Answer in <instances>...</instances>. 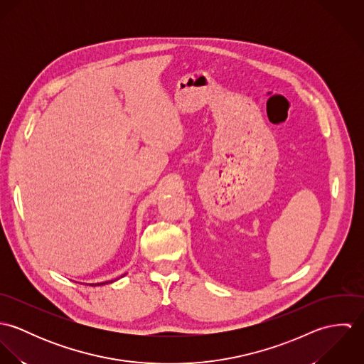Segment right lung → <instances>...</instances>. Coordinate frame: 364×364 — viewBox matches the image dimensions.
I'll list each match as a JSON object with an SVG mask.
<instances>
[{"label": "right lung", "mask_w": 364, "mask_h": 364, "mask_svg": "<svg viewBox=\"0 0 364 364\" xmlns=\"http://www.w3.org/2000/svg\"><path fill=\"white\" fill-rule=\"evenodd\" d=\"M105 283H109V282H105ZM105 283H95V286H97V284H98V286H100V284H105ZM91 286H94V284H91Z\"/></svg>", "instance_id": "1"}]
</instances>
